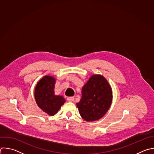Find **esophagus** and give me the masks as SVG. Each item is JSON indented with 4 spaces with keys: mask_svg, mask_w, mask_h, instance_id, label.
<instances>
[{
    "mask_svg": "<svg viewBox=\"0 0 154 154\" xmlns=\"http://www.w3.org/2000/svg\"><path fill=\"white\" fill-rule=\"evenodd\" d=\"M67 100L69 102H72V101H74V98L73 97H68L67 98Z\"/></svg>",
    "mask_w": 154,
    "mask_h": 154,
    "instance_id": "1",
    "label": "esophagus"
}]
</instances>
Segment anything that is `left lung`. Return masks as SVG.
I'll list each match as a JSON object with an SVG mask.
<instances>
[{
	"label": "left lung",
	"instance_id": "obj_1",
	"mask_svg": "<svg viewBox=\"0 0 154 154\" xmlns=\"http://www.w3.org/2000/svg\"><path fill=\"white\" fill-rule=\"evenodd\" d=\"M112 100V89L106 79L101 75H94L83 87L82 98L77 106L83 119L92 122L104 116Z\"/></svg>",
	"mask_w": 154,
	"mask_h": 154
}]
</instances>
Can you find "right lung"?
<instances>
[{
  "label": "right lung",
  "mask_w": 154,
  "mask_h": 154,
  "mask_svg": "<svg viewBox=\"0 0 154 154\" xmlns=\"http://www.w3.org/2000/svg\"><path fill=\"white\" fill-rule=\"evenodd\" d=\"M56 79L46 75L37 84L34 97L38 107L49 116H54L65 103V99L60 95H54Z\"/></svg>",
  "instance_id": "right-lung-1"
}]
</instances>
